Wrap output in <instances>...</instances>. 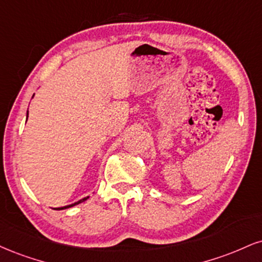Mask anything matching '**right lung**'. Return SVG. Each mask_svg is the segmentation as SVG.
Instances as JSON below:
<instances>
[{"mask_svg": "<svg viewBox=\"0 0 262 262\" xmlns=\"http://www.w3.org/2000/svg\"><path fill=\"white\" fill-rule=\"evenodd\" d=\"M27 119H28V113H27ZM86 199H89V196L84 198V199H80L79 201H77V203H74V204H72V205H67V206H63V207H58V209H55V210H64V209H68V207H72V206H74V205H78V204L83 203V201H85V200H86Z\"/></svg>", "mask_w": 262, "mask_h": 262, "instance_id": "obj_1", "label": "right lung"}]
</instances>
